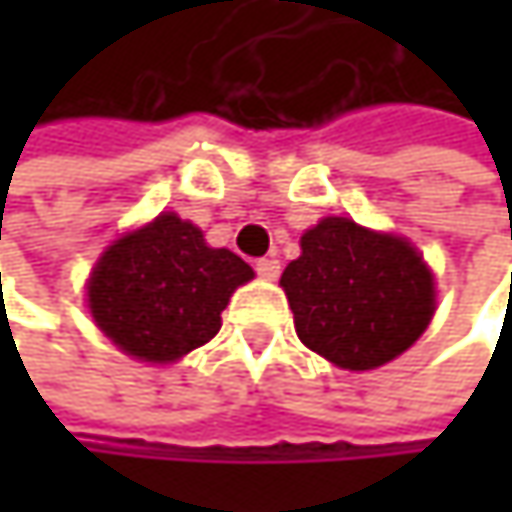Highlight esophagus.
<instances>
[{
    "label": "esophagus",
    "mask_w": 512,
    "mask_h": 512,
    "mask_svg": "<svg viewBox=\"0 0 512 512\" xmlns=\"http://www.w3.org/2000/svg\"><path fill=\"white\" fill-rule=\"evenodd\" d=\"M255 269H257V275L260 278H266V281H275L278 275H281V263L275 260V257H260L255 263Z\"/></svg>",
    "instance_id": "34e87169"
}]
</instances>
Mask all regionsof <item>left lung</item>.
I'll list each match as a JSON object with an SVG mask.
<instances>
[{"instance_id": "obj_1", "label": "left lung", "mask_w": 512, "mask_h": 512, "mask_svg": "<svg viewBox=\"0 0 512 512\" xmlns=\"http://www.w3.org/2000/svg\"><path fill=\"white\" fill-rule=\"evenodd\" d=\"M281 272L296 335L344 370H373L406 353L436 311L433 272L418 249L344 216L302 234Z\"/></svg>"}]
</instances>
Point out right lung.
I'll return each mask as SVG.
<instances>
[{
  "mask_svg": "<svg viewBox=\"0 0 512 512\" xmlns=\"http://www.w3.org/2000/svg\"><path fill=\"white\" fill-rule=\"evenodd\" d=\"M252 278L243 257L210 249L192 222L159 213L97 260L88 278V308L118 350L168 364L222 329L231 293Z\"/></svg>",
  "mask_w": 512,
  "mask_h": 512,
  "instance_id": "add662e5",
  "label": "right lung"
}]
</instances>
